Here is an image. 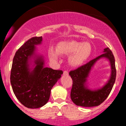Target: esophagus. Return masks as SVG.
<instances>
[{"label":"esophagus","mask_w":126,"mask_h":126,"mask_svg":"<svg viewBox=\"0 0 126 126\" xmlns=\"http://www.w3.org/2000/svg\"><path fill=\"white\" fill-rule=\"evenodd\" d=\"M63 74L65 75V76H68V74H69V73H68V71H64V72H63Z\"/></svg>","instance_id":"esophagus-1"}]
</instances>
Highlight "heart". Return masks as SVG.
I'll return each instance as SVG.
<instances>
[{"instance_id": "obj_1", "label": "heart", "mask_w": 126, "mask_h": 126, "mask_svg": "<svg viewBox=\"0 0 126 126\" xmlns=\"http://www.w3.org/2000/svg\"><path fill=\"white\" fill-rule=\"evenodd\" d=\"M92 48L90 43L75 40L64 41L59 43L57 49L52 47L49 52V57L53 61L60 60V55L69 56L68 62L72 67L82 66L90 57Z\"/></svg>"}]
</instances>
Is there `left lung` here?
<instances>
[{"instance_id":"8db88e82","label":"left lung","mask_w":126,"mask_h":126,"mask_svg":"<svg viewBox=\"0 0 126 126\" xmlns=\"http://www.w3.org/2000/svg\"><path fill=\"white\" fill-rule=\"evenodd\" d=\"M103 53L85 65L69 72V74L73 83L71 99L78 106L85 107L98 106L106 99L112 90L116 75L115 58L109 48H105ZM101 59H106L109 61L111 69L110 77L102 87L91 89L88 86L87 78L95 63Z\"/></svg>"}]
</instances>
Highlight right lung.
<instances>
[{
  "instance_id": "1",
  "label": "right lung",
  "mask_w": 126,
  "mask_h": 126,
  "mask_svg": "<svg viewBox=\"0 0 126 126\" xmlns=\"http://www.w3.org/2000/svg\"><path fill=\"white\" fill-rule=\"evenodd\" d=\"M43 37H33L16 51L13 60L10 82L16 97L29 109H38L48 102L50 91L63 72L45 66L44 57L36 46Z\"/></svg>"
}]
</instances>
